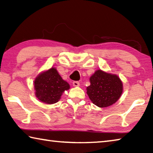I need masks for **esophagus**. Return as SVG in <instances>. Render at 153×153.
<instances>
[{
    "label": "esophagus",
    "mask_w": 153,
    "mask_h": 153,
    "mask_svg": "<svg viewBox=\"0 0 153 153\" xmlns=\"http://www.w3.org/2000/svg\"><path fill=\"white\" fill-rule=\"evenodd\" d=\"M73 86H75V87L79 86V82H77V81H74V82H73Z\"/></svg>",
    "instance_id": "34e87169"
}]
</instances>
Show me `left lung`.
<instances>
[{"label": "left lung", "instance_id": "obj_1", "mask_svg": "<svg viewBox=\"0 0 153 153\" xmlns=\"http://www.w3.org/2000/svg\"><path fill=\"white\" fill-rule=\"evenodd\" d=\"M90 86L86 89L87 94L93 104L99 107L112 105L122 94V82L116 75L99 69L90 77Z\"/></svg>", "mask_w": 153, "mask_h": 153}]
</instances>
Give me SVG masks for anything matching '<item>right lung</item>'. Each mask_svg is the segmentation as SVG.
<instances>
[{"label": "right lung", "mask_w": 153, "mask_h": 153, "mask_svg": "<svg viewBox=\"0 0 153 153\" xmlns=\"http://www.w3.org/2000/svg\"><path fill=\"white\" fill-rule=\"evenodd\" d=\"M36 96L40 101L46 104H53L59 101L65 90L69 89L68 83L52 67L36 77L34 81Z\"/></svg>", "instance_id": "1"}]
</instances>
